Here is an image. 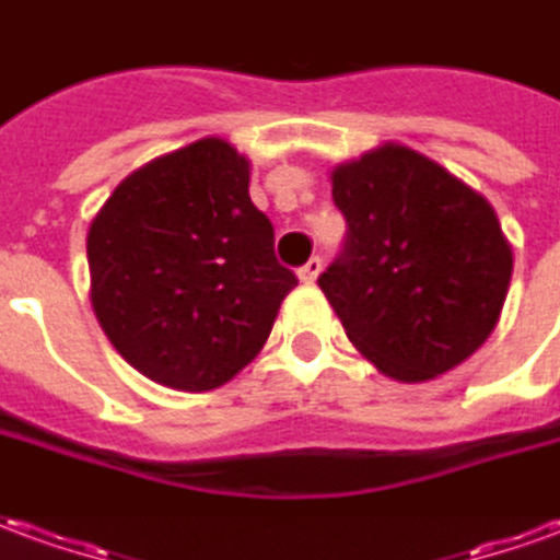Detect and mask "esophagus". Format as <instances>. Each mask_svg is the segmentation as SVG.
I'll list each match as a JSON object with an SVG mask.
<instances>
[{"instance_id":"esophagus-1","label":"esophagus","mask_w":560,"mask_h":560,"mask_svg":"<svg viewBox=\"0 0 560 560\" xmlns=\"http://www.w3.org/2000/svg\"><path fill=\"white\" fill-rule=\"evenodd\" d=\"M296 276H300V281H303V284H312V281L320 276V257H312L306 267H300V272H296Z\"/></svg>"}]
</instances>
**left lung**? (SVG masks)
Returning a JSON list of instances; mask_svg holds the SVG:
<instances>
[{"instance_id": "1", "label": "left lung", "mask_w": 560, "mask_h": 560, "mask_svg": "<svg viewBox=\"0 0 560 560\" xmlns=\"http://www.w3.org/2000/svg\"><path fill=\"white\" fill-rule=\"evenodd\" d=\"M330 185L348 242L318 288L351 346L406 385L460 366L510 291L512 245L491 202L400 142L334 166Z\"/></svg>"}]
</instances>
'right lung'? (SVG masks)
Returning <instances> with one entry per match:
<instances>
[{
  "mask_svg": "<svg viewBox=\"0 0 560 560\" xmlns=\"http://www.w3.org/2000/svg\"><path fill=\"white\" fill-rule=\"evenodd\" d=\"M248 182L252 160L206 136L132 170L90 221V306L117 354L163 388L226 385L296 288Z\"/></svg>",
  "mask_w": 560,
  "mask_h": 560,
  "instance_id": "1",
  "label": "right lung"
}]
</instances>
